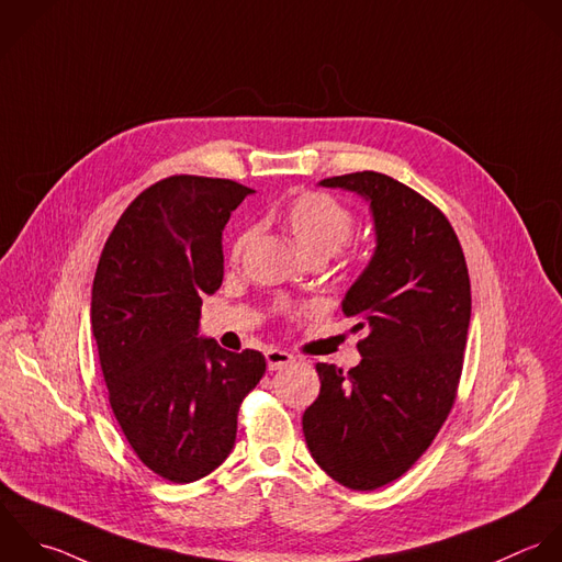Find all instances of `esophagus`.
Instances as JSON below:
<instances>
[{
	"label": "esophagus",
	"mask_w": 562,
	"mask_h": 562,
	"mask_svg": "<svg viewBox=\"0 0 562 562\" xmlns=\"http://www.w3.org/2000/svg\"><path fill=\"white\" fill-rule=\"evenodd\" d=\"M265 357H267V368L269 370H282V368H286V366H291L295 361L293 355H289L284 350H278V348L267 350Z\"/></svg>",
	"instance_id": "1"
}]
</instances>
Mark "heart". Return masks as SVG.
I'll return each instance as SVG.
<instances>
[{
    "label": "heart",
    "mask_w": 562,
    "mask_h": 562,
    "mask_svg": "<svg viewBox=\"0 0 562 562\" xmlns=\"http://www.w3.org/2000/svg\"><path fill=\"white\" fill-rule=\"evenodd\" d=\"M280 223L291 234L300 251L308 260H328L339 254L352 238L357 218L355 212L328 192H304L286 203L280 212ZM254 238V229L245 227L232 243V260H240Z\"/></svg>",
    "instance_id": "b5f03b06"
}]
</instances>
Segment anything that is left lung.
Instances as JSON below:
<instances>
[{
  "mask_svg": "<svg viewBox=\"0 0 562 562\" xmlns=\"http://www.w3.org/2000/svg\"><path fill=\"white\" fill-rule=\"evenodd\" d=\"M370 203L376 249L348 289L361 363H317L302 427L315 462L341 486L374 491L431 447L458 394L471 324V280L449 218L405 183L374 172L319 181Z\"/></svg>",
  "mask_w": 562,
  "mask_h": 562,
  "instance_id": "8db88e82",
  "label": "left lung"
}]
</instances>
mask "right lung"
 <instances>
[{
	"label": "right lung",
	"mask_w": 562,
	"mask_h": 562,
	"mask_svg": "<svg viewBox=\"0 0 562 562\" xmlns=\"http://www.w3.org/2000/svg\"><path fill=\"white\" fill-rule=\"evenodd\" d=\"M251 192L229 179H161L131 201L98 260L91 330L109 405L142 464L175 484L225 462L240 403L267 370L258 350L199 337L201 295L223 282V227Z\"/></svg>",
	"instance_id": "right-lung-1"
}]
</instances>
